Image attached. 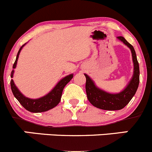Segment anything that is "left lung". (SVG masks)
<instances>
[{
    "mask_svg": "<svg viewBox=\"0 0 152 152\" xmlns=\"http://www.w3.org/2000/svg\"><path fill=\"white\" fill-rule=\"evenodd\" d=\"M117 39L130 48L132 54V59L134 63V73L132 79L126 88L119 94H109L103 90L97 88L94 81L87 74L86 89L87 96L90 102L98 108L107 110H116L123 109L126 107L134 96L140 82V68L139 63L137 59L136 53L133 46L129 44L123 36H118Z\"/></svg>",
    "mask_w": 152,
    "mask_h": 152,
    "instance_id": "obj_1",
    "label": "left lung"
}]
</instances>
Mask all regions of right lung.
Instances as JSON below:
<instances>
[{
	"instance_id": "right-lung-1",
	"label": "right lung",
	"mask_w": 152,
	"mask_h": 152,
	"mask_svg": "<svg viewBox=\"0 0 152 152\" xmlns=\"http://www.w3.org/2000/svg\"><path fill=\"white\" fill-rule=\"evenodd\" d=\"M26 44H24L23 46L20 47L18 52L15 61L13 64V69L15 68L19 54H20V50H21V49ZM13 73H14V70H12V71L11 72V78L13 77ZM73 74H70L68 76H65L58 82V84L54 87V88L50 92L48 93L47 95L41 97V98L35 99L27 98L25 96H23L20 92V91L18 89L17 87L15 86L12 79L10 81V85H11V89L12 91L13 95L15 96V97L17 99L18 101L20 102V104L26 110L32 112V113H40V112H45L53 108L60 102L63 89L65 87V85L73 79Z\"/></svg>"
}]
</instances>
